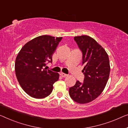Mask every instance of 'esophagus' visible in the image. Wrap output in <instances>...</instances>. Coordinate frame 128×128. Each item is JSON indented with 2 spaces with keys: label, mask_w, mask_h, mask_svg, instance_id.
I'll use <instances>...</instances> for the list:
<instances>
[{
  "label": "esophagus",
  "mask_w": 128,
  "mask_h": 128,
  "mask_svg": "<svg viewBox=\"0 0 128 128\" xmlns=\"http://www.w3.org/2000/svg\"><path fill=\"white\" fill-rule=\"evenodd\" d=\"M60 74V75L63 78H65V77H66V76H67V75H66V74H65L64 73H62V72H61Z\"/></svg>",
  "instance_id": "34e87169"
}]
</instances>
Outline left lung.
Returning <instances> with one entry per match:
<instances>
[{
  "instance_id": "left-lung-1",
  "label": "left lung",
  "mask_w": 128,
  "mask_h": 128,
  "mask_svg": "<svg viewBox=\"0 0 128 128\" xmlns=\"http://www.w3.org/2000/svg\"><path fill=\"white\" fill-rule=\"evenodd\" d=\"M74 40L82 52L84 79L82 83L76 82L69 93L75 102L87 104L100 96L105 88L110 75L109 58L104 48L92 37L76 36Z\"/></svg>"
}]
</instances>
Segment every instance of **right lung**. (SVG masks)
Here are the masks:
<instances>
[{
    "instance_id": "right-lung-1",
    "label": "right lung",
    "mask_w": 128,
    "mask_h": 128,
    "mask_svg": "<svg viewBox=\"0 0 128 128\" xmlns=\"http://www.w3.org/2000/svg\"><path fill=\"white\" fill-rule=\"evenodd\" d=\"M62 37L44 35L28 42L17 55L15 71L19 83L29 96L42 99L52 92L59 74L44 68Z\"/></svg>"
}]
</instances>
